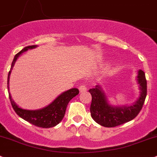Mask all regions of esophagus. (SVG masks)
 Masks as SVG:
<instances>
[{
  "mask_svg": "<svg viewBox=\"0 0 157 157\" xmlns=\"http://www.w3.org/2000/svg\"><path fill=\"white\" fill-rule=\"evenodd\" d=\"M78 89H79V91H80L81 93H82V92H85V91H86V90H87V87L85 86V85H80V86H79Z\"/></svg>",
  "mask_w": 157,
  "mask_h": 157,
  "instance_id": "esophagus-1",
  "label": "esophagus"
}]
</instances>
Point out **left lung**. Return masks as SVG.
<instances>
[{
    "label": "left lung",
    "mask_w": 157,
    "mask_h": 157,
    "mask_svg": "<svg viewBox=\"0 0 157 157\" xmlns=\"http://www.w3.org/2000/svg\"><path fill=\"white\" fill-rule=\"evenodd\" d=\"M137 81L140 90V96L136 102L130 106H115L109 104L99 85L88 90L92 97L90 111L94 120L102 126L112 128L135 119L141 110L147 96V80L142 70L138 71Z\"/></svg>",
    "instance_id": "left-lung-1"
}]
</instances>
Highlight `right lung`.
Here are the masks:
<instances>
[{"label": "right lung", "instance_id": "right-lung-1", "mask_svg": "<svg viewBox=\"0 0 157 157\" xmlns=\"http://www.w3.org/2000/svg\"><path fill=\"white\" fill-rule=\"evenodd\" d=\"M37 47V45H31L24 48L21 51H19L18 54L15 55L13 60L12 64H11L10 70L9 73H8V78H7V88L9 89V80H10V75L11 71H12L13 67L14 64H15L16 61L18 59V57L20 56L22 53L25 51H27L29 49H33ZM79 90L77 88H72L67 90V91L63 92L60 95L57 97L56 99L53 101L52 103H50L48 106H45L40 109H36V110H28V109H24L22 108L19 107L16 104L13 100L12 99L10 93L9 92V98L10 101L11 105H12L13 108L15 110L16 113H17L19 117L23 119L24 120L27 121L29 123L32 125H35V126L44 128H48L54 127L59 124V122L62 121L63 119L64 115H65L66 109H67V105L69 101L78 94Z\"/></svg>", "mask_w": 157, "mask_h": 157}]
</instances>
